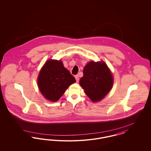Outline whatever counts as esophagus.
<instances>
[{
	"label": "esophagus",
	"instance_id": "1",
	"mask_svg": "<svg viewBox=\"0 0 151 151\" xmlns=\"http://www.w3.org/2000/svg\"><path fill=\"white\" fill-rule=\"evenodd\" d=\"M75 79H76V82H77V83H78L79 81V78L78 75H76V76H75Z\"/></svg>",
	"mask_w": 151,
	"mask_h": 151
}]
</instances>
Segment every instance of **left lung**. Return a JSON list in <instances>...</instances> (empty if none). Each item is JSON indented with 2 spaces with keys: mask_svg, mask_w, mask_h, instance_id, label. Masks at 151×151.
Masks as SVG:
<instances>
[{
  "mask_svg": "<svg viewBox=\"0 0 151 151\" xmlns=\"http://www.w3.org/2000/svg\"><path fill=\"white\" fill-rule=\"evenodd\" d=\"M83 74L80 80V84L92 101L102 100L110 91L113 79L104 62L88 63L83 70Z\"/></svg>",
  "mask_w": 151,
  "mask_h": 151,
  "instance_id": "1",
  "label": "left lung"
}]
</instances>
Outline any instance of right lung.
I'll use <instances>...</instances> for the list:
<instances>
[{
  "label": "right lung",
  "instance_id": "right-lung-1",
  "mask_svg": "<svg viewBox=\"0 0 151 151\" xmlns=\"http://www.w3.org/2000/svg\"><path fill=\"white\" fill-rule=\"evenodd\" d=\"M76 81L61 60H47L39 73L38 86L43 96L55 102L64 94L68 87Z\"/></svg>",
  "mask_w": 151,
  "mask_h": 151
}]
</instances>
